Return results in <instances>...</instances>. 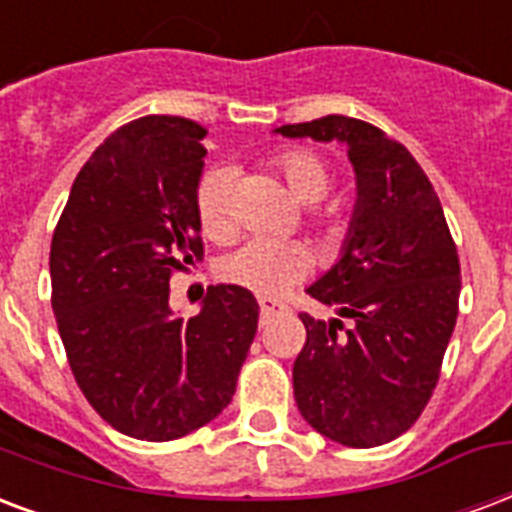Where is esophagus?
I'll return each mask as SVG.
<instances>
[{
    "label": "esophagus",
    "mask_w": 512,
    "mask_h": 512,
    "mask_svg": "<svg viewBox=\"0 0 512 512\" xmlns=\"http://www.w3.org/2000/svg\"><path fill=\"white\" fill-rule=\"evenodd\" d=\"M257 303H260V317H263V322L268 317H273V314L284 311V303H279V300H273V298H260Z\"/></svg>",
    "instance_id": "1"
}]
</instances>
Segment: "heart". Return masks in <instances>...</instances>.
Masks as SVG:
<instances>
[{"label":"heart","mask_w":512,"mask_h":512,"mask_svg":"<svg viewBox=\"0 0 512 512\" xmlns=\"http://www.w3.org/2000/svg\"><path fill=\"white\" fill-rule=\"evenodd\" d=\"M273 169L279 171L284 185L300 204H317L330 193V169L327 163L308 150H287L273 158ZM228 169L206 171L195 185V217L204 236L214 241L228 239L233 233V209H230ZM311 268V252L298 241L249 239L241 247L222 257L217 276L225 284L244 287L257 295H282L292 284L303 279Z\"/></svg>","instance_id":"heart-1"}]
</instances>
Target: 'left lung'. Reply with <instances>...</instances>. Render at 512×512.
<instances>
[{"mask_svg": "<svg viewBox=\"0 0 512 512\" xmlns=\"http://www.w3.org/2000/svg\"><path fill=\"white\" fill-rule=\"evenodd\" d=\"M346 144L357 204L338 263L308 287L333 319L300 314L292 386L319 435L373 448L403 435L435 392L459 314V255L435 187L403 144L354 117L276 128Z\"/></svg>", "mask_w": 512, "mask_h": 512, "instance_id": "8db88e82", "label": "left lung"}]
</instances>
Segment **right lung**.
Returning a JSON list of instances; mask_svg holds the SVG:
<instances>
[{"mask_svg":"<svg viewBox=\"0 0 512 512\" xmlns=\"http://www.w3.org/2000/svg\"><path fill=\"white\" fill-rule=\"evenodd\" d=\"M204 136L174 115L117 128L74 179L50 244L74 381L109 427L136 440H177L217 419L257 333L260 306L244 287H209L190 319L169 306L171 273L204 257Z\"/></svg>","mask_w":512,"mask_h":512,"instance_id":"1","label":"right lung"}]
</instances>
